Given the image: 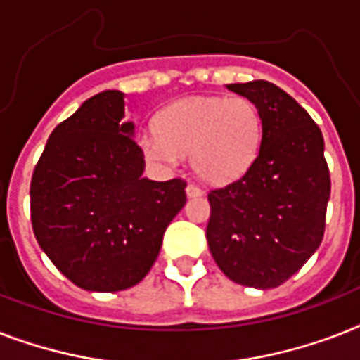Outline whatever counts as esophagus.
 Instances as JSON below:
<instances>
[{
  "label": "esophagus",
  "instance_id": "esophagus-1",
  "mask_svg": "<svg viewBox=\"0 0 360 360\" xmlns=\"http://www.w3.org/2000/svg\"><path fill=\"white\" fill-rule=\"evenodd\" d=\"M185 191H186V196H188V198L202 196V194H203L202 188H200V186H198V185H194V183H188Z\"/></svg>",
  "mask_w": 360,
  "mask_h": 360
}]
</instances>
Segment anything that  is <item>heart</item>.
Returning <instances> with one entry per match:
<instances>
[{
  "label": "heart",
  "mask_w": 360,
  "mask_h": 360,
  "mask_svg": "<svg viewBox=\"0 0 360 360\" xmlns=\"http://www.w3.org/2000/svg\"><path fill=\"white\" fill-rule=\"evenodd\" d=\"M262 130V115L250 98L194 97L164 108L157 130H141L136 141L147 162L172 168L191 155L198 177L224 185L250 168Z\"/></svg>",
  "instance_id": "obj_1"
}]
</instances>
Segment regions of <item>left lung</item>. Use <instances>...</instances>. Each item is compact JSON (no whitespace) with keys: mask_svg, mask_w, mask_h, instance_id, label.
<instances>
[{"mask_svg":"<svg viewBox=\"0 0 360 360\" xmlns=\"http://www.w3.org/2000/svg\"><path fill=\"white\" fill-rule=\"evenodd\" d=\"M262 115V143L239 179L209 192V250L240 285L284 284L318 250L330 196L323 136L308 112L271 82L230 84Z\"/></svg>","mask_w":360,"mask_h":360,"instance_id":"8db88e82","label":"left lung"}]
</instances>
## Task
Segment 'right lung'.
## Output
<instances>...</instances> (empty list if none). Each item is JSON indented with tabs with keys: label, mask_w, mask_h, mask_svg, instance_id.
Here are the masks:
<instances>
[{
	"label": "right lung",
	"mask_w": 360,
	"mask_h": 360,
	"mask_svg": "<svg viewBox=\"0 0 360 360\" xmlns=\"http://www.w3.org/2000/svg\"><path fill=\"white\" fill-rule=\"evenodd\" d=\"M123 98L110 89L87 98L52 130L31 177L37 243L87 291L138 284L186 202L183 179L141 177L146 160Z\"/></svg>",
	"instance_id": "right-lung-1"
}]
</instances>
